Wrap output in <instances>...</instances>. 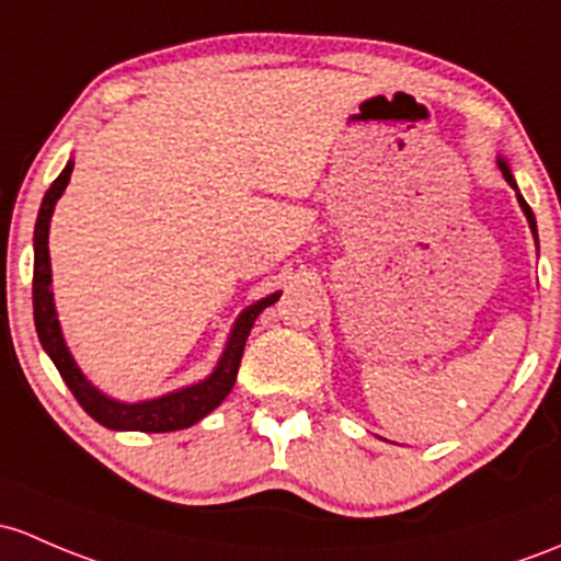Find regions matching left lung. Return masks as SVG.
<instances>
[{
    "instance_id": "obj_1",
    "label": "left lung",
    "mask_w": 561,
    "mask_h": 561,
    "mask_svg": "<svg viewBox=\"0 0 561 561\" xmlns=\"http://www.w3.org/2000/svg\"><path fill=\"white\" fill-rule=\"evenodd\" d=\"M497 167H500V172H503V176H505V180H508V185H511V187H516L514 176H511V169H508V163H505V161H500V163H497ZM518 204H522L524 215H527V220H529V228H533V233H535V236H538V226H535V215H533V209H529V204H527V202H524V198H522V196H518Z\"/></svg>"
}]
</instances>
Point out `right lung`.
<instances>
[{
    "mask_svg": "<svg viewBox=\"0 0 561 561\" xmlns=\"http://www.w3.org/2000/svg\"><path fill=\"white\" fill-rule=\"evenodd\" d=\"M75 163L69 161L67 169L53 180L50 191L45 193L43 206H39L37 226H34V325H37L39 344L45 346V352L56 363L58 374L67 381V387L72 389V394L78 398V403L88 414L93 416L99 424L110 430H139V433H172V430H185L198 420H204L209 411H215L222 400L228 398L236 385V374H239L241 355H244L247 335H250L252 325H255L257 314L265 306L276 304V296H268L257 300L255 306L244 311L236 322L231 341H228L226 352H222L220 365L215 368V374L202 385H193L180 392L167 394V398L147 400V403H117V400L104 398L96 387H91L85 381V376L80 374V368L75 365L72 355H69L67 344L61 339V328L56 320V306H53V293H50V255H47V228H50V215L53 206H56L58 196L67 187L69 174H72Z\"/></svg>",
    "mask_w": 561,
    "mask_h": 561,
    "instance_id": "right-lung-1",
    "label": "right lung"
}]
</instances>
